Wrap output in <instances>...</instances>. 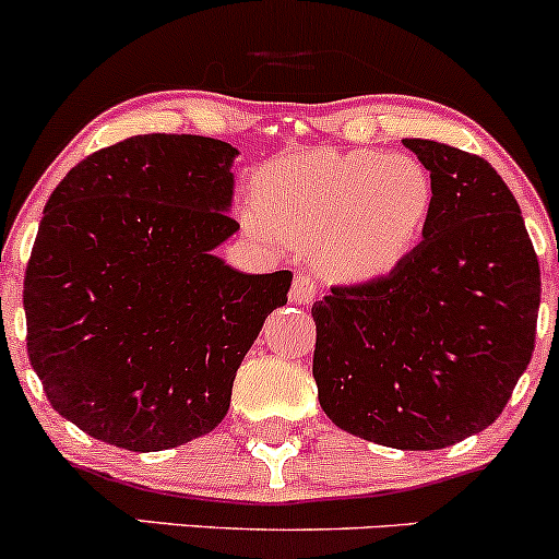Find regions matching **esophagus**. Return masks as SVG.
<instances>
[{
  "mask_svg": "<svg viewBox=\"0 0 559 559\" xmlns=\"http://www.w3.org/2000/svg\"><path fill=\"white\" fill-rule=\"evenodd\" d=\"M318 297V286H316V278L307 273H297V278H294V286H292V301L294 305H312Z\"/></svg>",
  "mask_w": 559,
  "mask_h": 559,
  "instance_id": "esophagus-1",
  "label": "esophagus"
}]
</instances>
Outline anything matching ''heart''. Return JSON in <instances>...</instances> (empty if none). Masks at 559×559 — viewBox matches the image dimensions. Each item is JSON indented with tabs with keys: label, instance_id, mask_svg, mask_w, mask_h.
Instances as JSON below:
<instances>
[{
	"label": "heart",
	"instance_id": "heart-1",
	"mask_svg": "<svg viewBox=\"0 0 559 559\" xmlns=\"http://www.w3.org/2000/svg\"><path fill=\"white\" fill-rule=\"evenodd\" d=\"M433 204V176L420 159L312 150L262 170L258 204H247L241 221L318 258L331 278L370 281L418 247Z\"/></svg>",
	"mask_w": 559,
	"mask_h": 559
}]
</instances>
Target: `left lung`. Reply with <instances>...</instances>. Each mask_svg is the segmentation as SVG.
Instances as JSON below:
<instances>
[{
  "mask_svg": "<svg viewBox=\"0 0 559 559\" xmlns=\"http://www.w3.org/2000/svg\"><path fill=\"white\" fill-rule=\"evenodd\" d=\"M402 144L433 176L431 223L389 275L312 305V376L342 431L426 452L502 415L534 355L542 273L521 207L484 157Z\"/></svg>",
  "mask_w": 559,
  "mask_h": 559,
  "instance_id": "1",
  "label": "left lung"
}]
</instances>
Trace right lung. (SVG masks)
Here are the masks:
<instances>
[{"instance_id": "right-lung-1", "label": "right lung", "mask_w": 559, "mask_h": 559, "mask_svg": "<svg viewBox=\"0 0 559 559\" xmlns=\"http://www.w3.org/2000/svg\"><path fill=\"white\" fill-rule=\"evenodd\" d=\"M236 155L207 136H131L49 197L23 284L28 357L52 407L94 439L163 452L213 431L286 305L292 273L249 275L213 252L239 230Z\"/></svg>"}]
</instances>
